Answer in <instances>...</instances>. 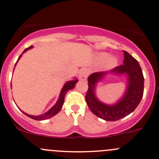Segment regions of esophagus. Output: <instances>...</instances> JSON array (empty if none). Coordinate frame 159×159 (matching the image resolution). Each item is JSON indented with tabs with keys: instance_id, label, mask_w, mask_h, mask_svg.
<instances>
[{
	"instance_id": "esophagus-1",
	"label": "esophagus",
	"mask_w": 159,
	"mask_h": 159,
	"mask_svg": "<svg viewBox=\"0 0 159 159\" xmlns=\"http://www.w3.org/2000/svg\"><path fill=\"white\" fill-rule=\"evenodd\" d=\"M88 75H89V71H88L87 69H82L79 75L80 80H81V81H85V80H86V78H87Z\"/></svg>"
}]
</instances>
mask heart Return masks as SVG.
<instances>
[{
	"label": "heart",
	"instance_id": "heart-1",
	"mask_svg": "<svg viewBox=\"0 0 159 159\" xmlns=\"http://www.w3.org/2000/svg\"><path fill=\"white\" fill-rule=\"evenodd\" d=\"M110 56V54L107 52H99L97 54V59L99 61H104L108 59ZM118 62V60L116 57H110L109 59H107L106 63L107 68L111 69L114 68V66H116Z\"/></svg>",
	"mask_w": 159,
	"mask_h": 159
}]
</instances>
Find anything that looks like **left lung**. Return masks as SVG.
Returning a JSON list of instances; mask_svg holds the SVG:
<instances>
[{
  "mask_svg": "<svg viewBox=\"0 0 159 159\" xmlns=\"http://www.w3.org/2000/svg\"><path fill=\"white\" fill-rule=\"evenodd\" d=\"M124 52L123 65L109 72L92 73L88 77L86 102L93 114L107 121H115L132 113L141 102L144 93V76L138 61L128 52ZM120 75L127 77V88L123 97L114 105L101 102L95 95L97 83L109 75Z\"/></svg>",
  "mask_w": 159,
  "mask_h": 159,
  "instance_id": "left-lung-1",
  "label": "left lung"
}]
</instances>
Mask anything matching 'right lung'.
<instances>
[{
  "label": "right lung",
  "instance_id": "add662e5",
  "mask_svg": "<svg viewBox=\"0 0 159 159\" xmlns=\"http://www.w3.org/2000/svg\"><path fill=\"white\" fill-rule=\"evenodd\" d=\"M31 48H33L32 45H31L30 47H28V48H27L26 49L24 50V52H22V54L24 52H25L26 51H28V50L31 49ZM22 54L21 55V56L18 57V61H17V62H18V60H19L20 58L21 57V56H22ZM17 62L15 63V66H16ZM78 82V80L77 79H74L73 80H70V81H67L66 83L64 84L63 87H62V90H61L60 92V94H59V99H58L57 102L56 103V104L54 105V106L52 107L51 108V109L48 110V111H47L46 113H45V114H42V115H38V116H33V115H30V114H26V113L23 112V114H25L26 116H28V117H29L31 119H34V120H46V119H48L50 118V117H53V116H55L56 114H57L60 111V110L62 109V105H63L64 103V99H65V96L66 94V93L68 92L69 90H70V89H73V88L75 87V86H76V83Z\"/></svg>",
  "mask_w": 159,
  "mask_h": 159
}]
</instances>
